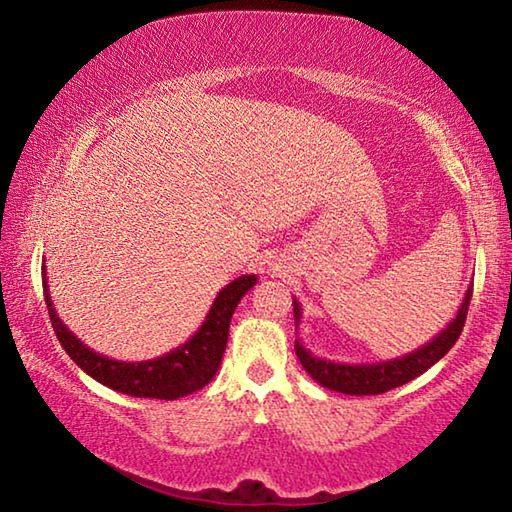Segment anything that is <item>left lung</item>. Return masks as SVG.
I'll return each instance as SVG.
<instances>
[{"label":"left lung","mask_w":512,"mask_h":512,"mask_svg":"<svg viewBox=\"0 0 512 512\" xmlns=\"http://www.w3.org/2000/svg\"><path fill=\"white\" fill-rule=\"evenodd\" d=\"M472 300V287H467L465 298L461 307L456 311V318L449 320L445 329H440V334L433 336L429 343L420 345L418 350H413L404 357L377 361V363H339V361H327L318 359L311 354L305 345L296 339V354L311 379L318 381L320 386L329 388V391L345 393V395H381L391 388H397L420 377L422 372H427L433 363L440 361L445 354L452 350V345L458 341V336L463 332L467 307ZM293 318H296V332L302 318L300 302L293 298Z\"/></svg>","instance_id":"left-lung-1"}]
</instances>
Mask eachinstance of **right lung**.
<instances>
[{
  "label": "right lung",
  "mask_w": 512,
  "mask_h": 512,
  "mask_svg": "<svg viewBox=\"0 0 512 512\" xmlns=\"http://www.w3.org/2000/svg\"><path fill=\"white\" fill-rule=\"evenodd\" d=\"M255 282V275H241L232 280L214 298L203 325L198 327L192 339L149 361H117L94 352L81 339H76L72 329L58 318L49 296L47 275L42 277V291H45L49 318L60 345L83 372H88L92 379L117 393L153 397V400H178V397L201 391L214 379L221 366L225 345H228L230 318L235 314L239 300L255 287Z\"/></svg>",
  "instance_id": "add662e5"
}]
</instances>
